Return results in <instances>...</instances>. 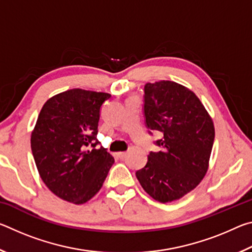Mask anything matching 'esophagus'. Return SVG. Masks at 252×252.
I'll use <instances>...</instances> for the list:
<instances>
[{
    "label": "esophagus",
    "instance_id": "esophagus-1",
    "mask_svg": "<svg viewBox=\"0 0 252 252\" xmlns=\"http://www.w3.org/2000/svg\"><path fill=\"white\" fill-rule=\"evenodd\" d=\"M126 156V152H118V157L120 158V159H125Z\"/></svg>",
    "mask_w": 252,
    "mask_h": 252
}]
</instances>
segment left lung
I'll list each match as a JSON object with an SVG mask.
<instances>
[{
	"label": "left lung",
	"mask_w": 252,
	"mask_h": 252,
	"mask_svg": "<svg viewBox=\"0 0 252 252\" xmlns=\"http://www.w3.org/2000/svg\"><path fill=\"white\" fill-rule=\"evenodd\" d=\"M147 126L163 133L146 167L135 172L144 191L162 203L182 198L206 176L215 126L201 101L189 89L162 80L144 85Z\"/></svg>",
	"instance_id": "1"
}]
</instances>
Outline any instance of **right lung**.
<instances>
[{
	"label": "right lung",
	"mask_w": 252,
	"mask_h": 252,
	"mask_svg": "<svg viewBox=\"0 0 252 252\" xmlns=\"http://www.w3.org/2000/svg\"><path fill=\"white\" fill-rule=\"evenodd\" d=\"M110 96L72 89L42 106L31 149L42 181L60 199L82 204L103 186L114 159L103 147H95L100 109Z\"/></svg>",
	"instance_id": "1"
}]
</instances>
